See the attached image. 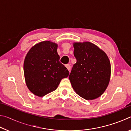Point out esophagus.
<instances>
[{
    "mask_svg": "<svg viewBox=\"0 0 131 131\" xmlns=\"http://www.w3.org/2000/svg\"><path fill=\"white\" fill-rule=\"evenodd\" d=\"M65 66L66 67V68L68 69V70L69 71H70V70L71 66H70V65H69V64H66V65H65Z\"/></svg>",
    "mask_w": 131,
    "mask_h": 131,
    "instance_id": "esophagus-1",
    "label": "esophagus"
}]
</instances>
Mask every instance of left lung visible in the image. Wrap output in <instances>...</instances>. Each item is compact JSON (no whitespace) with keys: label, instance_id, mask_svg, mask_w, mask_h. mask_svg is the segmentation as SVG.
I'll return each mask as SVG.
<instances>
[{"label":"left lung","instance_id":"left-lung-1","mask_svg":"<svg viewBox=\"0 0 131 131\" xmlns=\"http://www.w3.org/2000/svg\"><path fill=\"white\" fill-rule=\"evenodd\" d=\"M73 66L69 79L74 91L87 100L102 95L110 81L111 65L106 53L90 42L75 43Z\"/></svg>","mask_w":131,"mask_h":131}]
</instances>
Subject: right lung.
Listing matches in <instances>:
<instances>
[{"mask_svg":"<svg viewBox=\"0 0 131 131\" xmlns=\"http://www.w3.org/2000/svg\"><path fill=\"white\" fill-rule=\"evenodd\" d=\"M57 44L44 41L30 48L25 57L24 71L26 85L38 96H44L57 89L61 80L69 72L59 62Z\"/></svg>","mask_w":131,"mask_h":131,"instance_id":"1","label":"right lung"}]
</instances>
